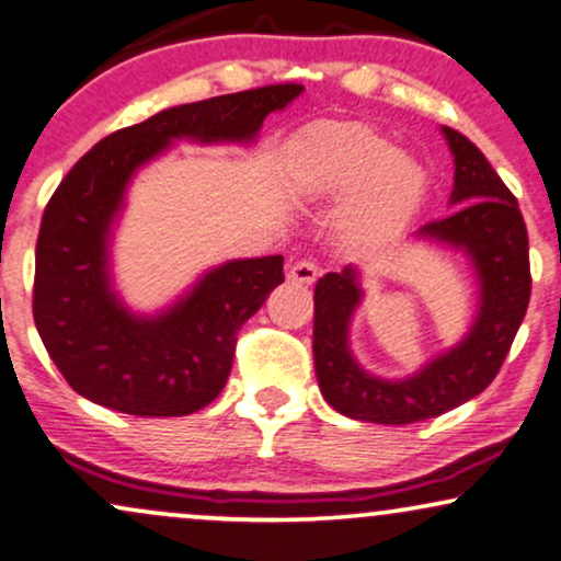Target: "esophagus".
<instances>
[{"label":"esophagus","instance_id":"esophagus-1","mask_svg":"<svg viewBox=\"0 0 561 561\" xmlns=\"http://www.w3.org/2000/svg\"><path fill=\"white\" fill-rule=\"evenodd\" d=\"M318 274H321V268H318L316 261L302 259V261H297V264L289 266L287 279L295 282V285H313V282L318 279Z\"/></svg>","mask_w":561,"mask_h":561}]
</instances>
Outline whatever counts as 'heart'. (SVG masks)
<instances>
[{
    "mask_svg": "<svg viewBox=\"0 0 561 561\" xmlns=\"http://www.w3.org/2000/svg\"><path fill=\"white\" fill-rule=\"evenodd\" d=\"M289 183L316 202H350L342 230L357 248L391 243L420 211L427 191L420 162L363 122L305 129L289 147Z\"/></svg>",
    "mask_w": 561,
    "mask_h": 561,
    "instance_id": "obj_1",
    "label": "heart"
}]
</instances>
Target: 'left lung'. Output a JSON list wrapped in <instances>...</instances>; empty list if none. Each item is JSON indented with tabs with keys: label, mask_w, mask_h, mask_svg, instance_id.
<instances>
[{
	"label": "left lung",
	"mask_w": 561,
	"mask_h": 561,
	"mask_svg": "<svg viewBox=\"0 0 561 561\" xmlns=\"http://www.w3.org/2000/svg\"><path fill=\"white\" fill-rule=\"evenodd\" d=\"M456 162L453 215L420 228L416 238L458 248L479 279L477 321L450 352L403 380L365 373L352 357L350 321L363 300L359 272L344 266L316 285L313 359L323 399L339 414L375 424L432 420L479 396L505 363L530 300L528 230L517 198L471 139L443 126Z\"/></svg>",
	"instance_id": "obj_1"
}]
</instances>
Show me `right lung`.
Segmentation results:
<instances>
[{
	"instance_id": "obj_1",
	"label": "right lung",
	"mask_w": 561,
	"mask_h": 561,
	"mask_svg": "<svg viewBox=\"0 0 561 561\" xmlns=\"http://www.w3.org/2000/svg\"><path fill=\"white\" fill-rule=\"evenodd\" d=\"M300 92L266 84L165 108L98 141L59 183L35 243L33 318L77 393L134 416H186L217 399L240 325L285 282V259L228 261L158 316H137L113 293L111 228L134 173L175 139L248 145Z\"/></svg>"
}]
</instances>
